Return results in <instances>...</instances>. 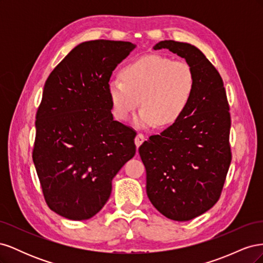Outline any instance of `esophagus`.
I'll list each match as a JSON object with an SVG mask.
<instances>
[{
	"instance_id": "esophagus-1",
	"label": "esophagus",
	"mask_w": 263,
	"mask_h": 263,
	"mask_svg": "<svg viewBox=\"0 0 263 263\" xmlns=\"http://www.w3.org/2000/svg\"><path fill=\"white\" fill-rule=\"evenodd\" d=\"M146 139V136L144 134H140V133H138L137 135H136V137H135V144H136V146L137 147H139L142 142H144V140Z\"/></svg>"
}]
</instances>
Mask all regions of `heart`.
Listing matches in <instances>:
<instances>
[{"label":"heart","instance_id":"obj_1","mask_svg":"<svg viewBox=\"0 0 263 263\" xmlns=\"http://www.w3.org/2000/svg\"><path fill=\"white\" fill-rule=\"evenodd\" d=\"M122 79L107 84L114 116L126 121L140 104L135 119L140 127L168 126L186 109L195 89L194 71L187 62L159 54L139 58L123 69Z\"/></svg>","mask_w":263,"mask_h":263}]
</instances>
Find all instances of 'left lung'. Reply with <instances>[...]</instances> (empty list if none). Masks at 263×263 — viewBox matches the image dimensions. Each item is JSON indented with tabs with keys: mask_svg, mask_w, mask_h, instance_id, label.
<instances>
[{
	"mask_svg": "<svg viewBox=\"0 0 263 263\" xmlns=\"http://www.w3.org/2000/svg\"><path fill=\"white\" fill-rule=\"evenodd\" d=\"M154 49L184 58L195 74L181 117L138 149L150 202L165 217L185 221L212 209L220 196L232 161L229 105L220 74L195 46L162 41Z\"/></svg>",
	"mask_w": 263,
	"mask_h": 263,
	"instance_id": "obj_1",
	"label": "left lung"
}]
</instances>
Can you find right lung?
Segmentation results:
<instances>
[{
    "label": "right lung",
    "mask_w": 263,
    "mask_h": 263,
    "mask_svg": "<svg viewBox=\"0 0 263 263\" xmlns=\"http://www.w3.org/2000/svg\"><path fill=\"white\" fill-rule=\"evenodd\" d=\"M136 45L90 41L49 74L36 114L33 161L49 209L72 220L93 217L112 180L136 154V132L113 119L107 84Z\"/></svg>",
    "instance_id": "add662e5"
}]
</instances>
